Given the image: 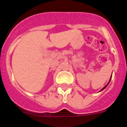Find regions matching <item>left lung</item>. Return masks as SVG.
I'll return each instance as SVG.
<instances>
[{"label": "left lung", "mask_w": 127, "mask_h": 127, "mask_svg": "<svg viewBox=\"0 0 127 127\" xmlns=\"http://www.w3.org/2000/svg\"><path fill=\"white\" fill-rule=\"evenodd\" d=\"M111 77H112V76H111V77H110L109 81V82H108V83H107V85H105V86H104V88H102V89H101V90H100V92H101V91H102V90H104V89H105V88H106V87H107V85H109V82H110V81H111Z\"/></svg>", "instance_id": "1"}]
</instances>
